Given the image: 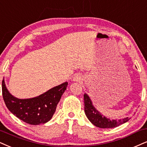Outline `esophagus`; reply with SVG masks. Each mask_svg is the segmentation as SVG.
I'll return each instance as SVG.
<instances>
[{"label":"esophagus","mask_w":147,"mask_h":147,"mask_svg":"<svg viewBox=\"0 0 147 147\" xmlns=\"http://www.w3.org/2000/svg\"><path fill=\"white\" fill-rule=\"evenodd\" d=\"M74 81H80V80H81V78L78 75H76L74 77Z\"/></svg>","instance_id":"34e87169"}]
</instances>
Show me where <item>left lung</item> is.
<instances>
[{
  "instance_id": "left-lung-1",
  "label": "left lung",
  "mask_w": 147,
  "mask_h": 147,
  "mask_svg": "<svg viewBox=\"0 0 147 147\" xmlns=\"http://www.w3.org/2000/svg\"><path fill=\"white\" fill-rule=\"evenodd\" d=\"M84 112L86 116L87 117L88 120L97 127L104 128V129L114 128L127 122L129 120L128 117L125 118L123 119H120L119 121H116L110 120L108 118L104 117L102 115H101L100 112H99L94 108L89 97L86 93L84 95Z\"/></svg>"
}]
</instances>
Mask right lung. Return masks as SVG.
I'll return each mask as SVG.
<instances>
[{
    "instance_id": "obj_1",
    "label": "right lung",
    "mask_w": 147,
    "mask_h": 147,
    "mask_svg": "<svg viewBox=\"0 0 147 147\" xmlns=\"http://www.w3.org/2000/svg\"><path fill=\"white\" fill-rule=\"evenodd\" d=\"M67 84V82L63 83L37 97L20 99L11 95L3 79L2 93L5 105L12 114L26 123L37 125L52 119Z\"/></svg>"
}]
</instances>
